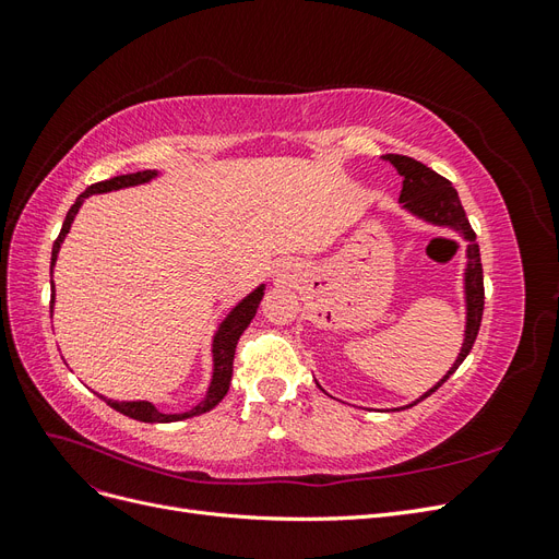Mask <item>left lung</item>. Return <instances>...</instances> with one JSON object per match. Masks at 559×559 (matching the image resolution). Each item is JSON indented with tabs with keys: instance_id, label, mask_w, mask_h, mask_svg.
Here are the masks:
<instances>
[{
	"instance_id": "left-lung-1",
	"label": "left lung",
	"mask_w": 559,
	"mask_h": 559,
	"mask_svg": "<svg viewBox=\"0 0 559 559\" xmlns=\"http://www.w3.org/2000/svg\"><path fill=\"white\" fill-rule=\"evenodd\" d=\"M384 160L392 163L399 175L403 177V189H401V205L408 210L411 214L425 218L429 224L436 226H448L460 230L464 235V240L468 242L466 247V273H464V294H466V331H464V343L460 349V357L452 364V368L445 373V378L431 386L427 394H421L415 403L425 401L431 396L438 386H441L456 368L462 366V361L468 357V352L476 343V335L480 329V319H483V306H485V286H483V265H480V249L476 242V233H473L466 212L460 202V195H456L454 186L433 173L431 167L425 163H419L408 156H399V154H386L382 156ZM411 403V405H415ZM405 405V408H411Z\"/></svg>"
}]
</instances>
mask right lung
<instances>
[{
  "label": "right lung",
  "mask_w": 559,
  "mask_h": 559,
  "mask_svg": "<svg viewBox=\"0 0 559 559\" xmlns=\"http://www.w3.org/2000/svg\"><path fill=\"white\" fill-rule=\"evenodd\" d=\"M158 173L156 170H144V173H134V175H121V177H114V179H107V181H97L93 186H88L86 191H83L74 205L70 207V212H67L64 216V224H62V230L58 235V240L53 242V251H50V273H53V265L58 261V251H60V245L64 240V235L70 233L72 228V222L74 216L79 212V207L83 205V198H88L93 193H107V191H118V189H128V186H138V183H146L148 179H154ZM50 284H53V280H50ZM263 292L265 286L261 284L259 289H253L245 300H240L238 306H235L228 317L218 324L216 333H214V343H212V357H214V373H212V382H210V389H207V396L205 401H200L195 408H191L189 413H179V415H167V413H160L154 403L148 401H111V399H105L114 411L123 413L126 417H132V419H140V421H148V425H154V421H158V425H165V421H179V419H186V417H193V415H202L212 411L214 405L222 401L226 394H228V386H230V378H233V357H235V347H238V341L240 335L245 333V329L249 326V321L253 319V314H257L259 310V302L263 298ZM50 310H53V298H50Z\"/></svg>",
  "instance_id": "1"
}]
</instances>
